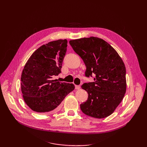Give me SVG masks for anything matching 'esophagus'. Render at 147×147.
Wrapping results in <instances>:
<instances>
[{
  "label": "esophagus",
  "mask_w": 147,
  "mask_h": 147,
  "mask_svg": "<svg viewBox=\"0 0 147 147\" xmlns=\"http://www.w3.org/2000/svg\"><path fill=\"white\" fill-rule=\"evenodd\" d=\"M75 89H76V90H80V85H75Z\"/></svg>",
  "instance_id": "obj_1"
}]
</instances>
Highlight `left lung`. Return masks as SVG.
<instances>
[{"label":"left lung","instance_id":"obj_1","mask_svg":"<svg viewBox=\"0 0 147 147\" xmlns=\"http://www.w3.org/2000/svg\"><path fill=\"white\" fill-rule=\"evenodd\" d=\"M69 43L86 67L85 77H94V82L82 85L88 94V100L80 104L82 112L96 118L109 117L126 91V71L123 60L112 46L99 38L72 40Z\"/></svg>","mask_w":147,"mask_h":147}]
</instances>
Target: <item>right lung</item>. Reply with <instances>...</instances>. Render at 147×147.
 Here are the masks:
<instances>
[{
	"label": "right lung",
	"mask_w": 147,
	"mask_h": 147,
	"mask_svg": "<svg viewBox=\"0 0 147 147\" xmlns=\"http://www.w3.org/2000/svg\"><path fill=\"white\" fill-rule=\"evenodd\" d=\"M67 40H58L38 48L26 63L21 78L24 100L34 112H53L75 86L53 80L61 72Z\"/></svg>",
	"instance_id": "add662e5"
}]
</instances>
